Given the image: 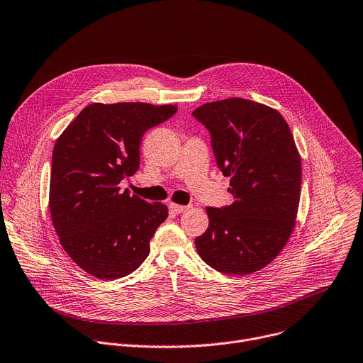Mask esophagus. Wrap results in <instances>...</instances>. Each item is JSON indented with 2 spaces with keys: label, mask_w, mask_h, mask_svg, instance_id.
<instances>
[{
  "label": "esophagus",
  "mask_w": 363,
  "mask_h": 363,
  "mask_svg": "<svg viewBox=\"0 0 363 363\" xmlns=\"http://www.w3.org/2000/svg\"><path fill=\"white\" fill-rule=\"evenodd\" d=\"M169 208L174 212V213H183L189 209V206H183V205H176V203H170Z\"/></svg>",
  "instance_id": "esophagus-1"
}]
</instances>
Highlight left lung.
I'll list each match as a JSON object with an SVG mask.
<instances>
[{"label":"left lung","mask_w":363,"mask_h":363,"mask_svg":"<svg viewBox=\"0 0 363 363\" xmlns=\"http://www.w3.org/2000/svg\"><path fill=\"white\" fill-rule=\"evenodd\" d=\"M191 115L209 131L233 197L232 205L206 208L209 228L194 239L196 250L222 274L255 272L279 254L294 229L301 161L290 127L275 109L244 98L209 102Z\"/></svg>","instance_id":"obj_1"}]
</instances>
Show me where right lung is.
I'll use <instances>...</instances> for the list:
<instances>
[{
    "label": "right lung",
    "instance_id": "right-lung-1",
    "mask_svg": "<svg viewBox=\"0 0 363 363\" xmlns=\"http://www.w3.org/2000/svg\"><path fill=\"white\" fill-rule=\"evenodd\" d=\"M177 112L176 105L91 104L57 138L49 206L60 244L88 274L118 279L150 254V239L169 211L121 191L140 167L144 134Z\"/></svg>",
    "mask_w": 363,
    "mask_h": 363
}]
</instances>
